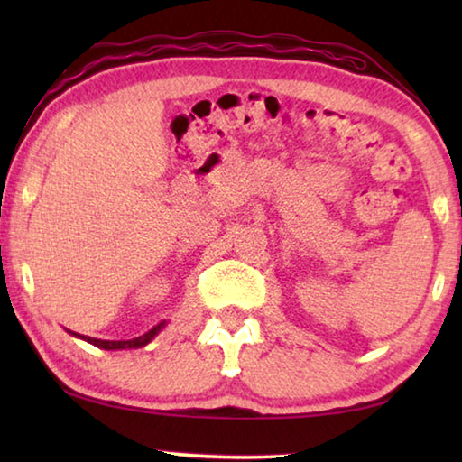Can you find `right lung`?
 Segmentation results:
<instances>
[{
    "label": "right lung",
    "mask_w": 462,
    "mask_h": 462,
    "mask_svg": "<svg viewBox=\"0 0 462 462\" xmlns=\"http://www.w3.org/2000/svg\"><path fill=\"white\" fill-rule=\"evenodd\" d=\"M165 324V322H162ZM162 324H156L154 328H151V330L148 332H144L143 336H138V338H132V340H99V338H89V336H79V334H75V332H71L73 336H79V338H83V340H88L89 344H93V346H97V348H104V350H118V348H140V346H144V344H148L151 342L154 336H156V332L161 330L162 328Z\"/></svg>",
    "instance_id": "1"
}]
</instances>
